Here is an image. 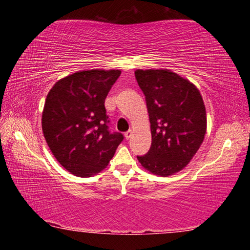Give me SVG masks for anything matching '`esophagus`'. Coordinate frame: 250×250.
<instances>
[{"instance_id": "obj_1", "label": "esophagus", "mask_w": 250, "mask_h": 250, "mask_svg": "<svg viewBox=\"0 0 250 250\" xmlns=\"http://www.w3.org/2000/svg\"><path fill=\"white\" fill-rule=\"evenodd\" d=\"M131 135H132V130H128V131H126V132L125 133V138L126 139V140H128V139L131 138Z\"/></svg>"}]
</instances>
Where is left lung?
<instances>
[{
  "label": "left lung",
  "instance_id": "left-lung-1",
  "mask_svg": "<svg viewBox=\"0 0 250 250\" xmlns=\"http://www.w3.org/2000/svg\"><path fill=\"white\" fill-rule=\"evenodd\" d=\"M146 96L152 143L137 158L146 170L170 176L188 166L204 140L206 111L200 90L167 69L134 71Z\"/></svg>",
  "mask_w": 250,
  "mask_h": 250
}]
</instances>
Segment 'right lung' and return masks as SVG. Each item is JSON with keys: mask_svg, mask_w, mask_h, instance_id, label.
<instances>
[{"mask_svg": "<svg viewBox=\"0 0 250 250\" xmlns=\"http://www.w3.org/2000/svg\"><path fill=\"white\" fill-rule=\"evenodd\" d=\"M120 70L91 69L54 84L45 101L42 128L55 158L71 174L89 177L108 166L124 140L110 132L104 100Z\"/></svg>", "mask_w": 250, "mask_h": 250, "instance_id": "right-lung-1", "label": "right lung"}]
</instances>
